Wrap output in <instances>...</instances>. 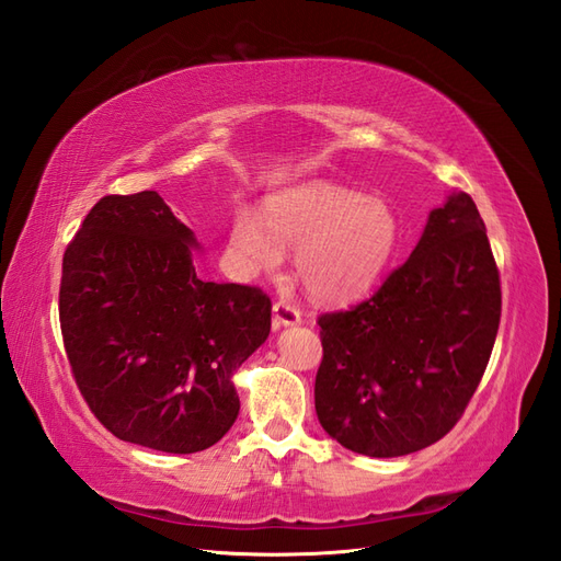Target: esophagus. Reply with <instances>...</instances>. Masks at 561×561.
<instances>
[{"mask_svg": "<svg viewBox=\"0 0 561 561\" xmlns=\"http://www.w3.org/2000/svg\"><path fill=\"white\" fill-rule=\"evenodd\" d=\"M300 324V310L291 302H284L277 300L275 306H272V327L282 329V327H296Z\"/></svg>", "mask_w": 561, "mask_h": 561, "instance_id": "esophagus-1", "label": "esophagus"}]
</instances>
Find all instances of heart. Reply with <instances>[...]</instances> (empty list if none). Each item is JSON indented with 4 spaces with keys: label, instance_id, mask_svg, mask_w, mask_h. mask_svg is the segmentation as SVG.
I'll return each instance as SVG.
<instances>
[{
    "label": "heart",
    "instance_id": "heart-1",
    "mask_svg": "<svg viewBox=\"0 0 561 561\" xmlns=\"http://www.w3.org/2000/svg\"><path fill=\"white\" fill-rule=\"evenodd\" d=\"M402 242V222L386 197L312 181L267 197L265 220L239 206L228 234L237 275L255 277L296 249V277L312 298L350 302L386 275Z\"/></svg>",
    "mask_w": 561,
    "mask_h": 561
}]
</instances>
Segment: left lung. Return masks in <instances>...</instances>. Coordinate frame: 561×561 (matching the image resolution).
Here are the masks:
<instances>
[{
	"label": "left lung",
	"instance_id": "left-lung-1",
	"mask_svg": "<svg viewBox=\"0 0 561 561\" xmlns=\"http://www.w3.org/2000/svg\"><path fill=\"white\" fill-rule=\"evenodd\" d=\"M499 322L501 279L484 220L470 195L451 192L369 300L319 317V423L374 458L439 442L484 376Z\"/></svg>",
	"mask_w": 561,
	"mask_h": 561
}]
</instances>
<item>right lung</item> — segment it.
Listing matches in <instances>:
<instances>
[{
	"mask_svg": "<svg viewBox=\"0 0 561 561\" xmlns=\"http://www.w3.org/2000/svg\"><path fill=\"white\" fill-rule=\"evenodd\" d=\"M197 237L154 190L107 195L62 255L60 331L79 392L112 435L195 454L232 427V376L270 333V298L199 277Z\"/></svg>",
	"mask_w": 561,
	"mask_h": 561,
	"instance_id": "obj_1",
	"label": "right lung"
}]
</instances>
